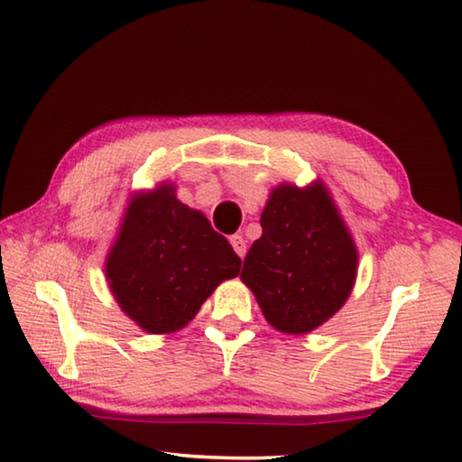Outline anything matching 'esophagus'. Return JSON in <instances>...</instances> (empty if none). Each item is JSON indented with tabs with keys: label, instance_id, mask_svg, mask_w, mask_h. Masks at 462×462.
Listing matches in <instances>:
<instances>
[{
	"label": "esophagus",
	"instance_id": "34e87169",
	"mask_svg": "<svg viewBox=\"0 0 462 462\" xmlns=\"http://www.w3.org/2000/svg\"><path fill=\"white\" fill-rule=\"evenodd\" d=\"M230 245L234 248V253H236L238 256L246 254V240L242 238L240 234H234V236H230Z\"/></svg>",
	"mask_w": 462,
	"mask_h": 462
}]
</instances>
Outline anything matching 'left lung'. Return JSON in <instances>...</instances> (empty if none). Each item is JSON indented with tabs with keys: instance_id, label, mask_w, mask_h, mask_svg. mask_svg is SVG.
<instances>
[{
	"instance_id": "left-lung-1",
	"label": "left lung",
	"mask_w": 462,
	"mask_h": 462,
	"mask_svg": "<svg viewBox=\"0 0 462 462\" xmlns=\"http://www.w3.org/2000/svg\"><path fill=\"white\" fill-rule=\"evenodd\" d=\"M240 279L279 332L308 334L348 300L356 246L324 183L273 189Z\"/></svg>"
}]
</instances>
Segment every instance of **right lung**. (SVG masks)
<instances>
[{"mask_svg":"<svg viewBox=\"0 0 462 462\" xmlns=\"http://www.w3.org/2000/svg\"><path fill=\"white\" fill-rule=\"evenodd\" d=\"M240 264L208 217L179 201L173 185L161 183L130 199L106 277L124 314L144 332L169 334L189 324Z\"/></svg>","mask_w":462,"mask_h":462,"instance_id":"right-lung-1","label":"right lung"}]
</instances>
